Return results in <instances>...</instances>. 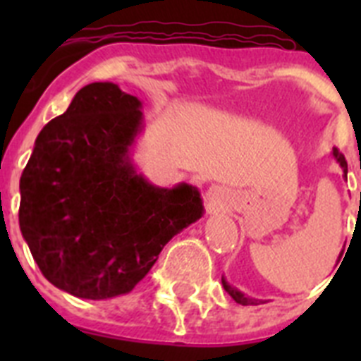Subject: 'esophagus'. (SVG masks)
<instances>
[{"label":"esophagus","mask_w":361,"mask_h":361,"mask_svg":"<svg viewBox=\"0 0 361 361\" xmlns=\"http://www.w3.org/2000/svg\"><path fill=\"white\" fill-rule=\"evenodd\" d=\"M219 195H220V193H219V190H216L215 186L209 188V191H208V199L212 200V202H216V199H219Z\"/></svg>","instance_id":"34e87169"}]
</instances>
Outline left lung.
<instances>
[{"mask_svg": "<svg viewBox=\"0 0 361 361\" xmlns=\"http://www.w3.org/2000/svg\"><path fill=\"white\" fill-rule=\"evenodd\" d=\"M333 155H334V159L340 162V166H342V170H343V173H345V178H347V161H345V157H343V153L340 152L338 148H333ZM222 286H224V289L228 291V295L231 296V298L235 300L237 304H240V305H258L260 302H262V300L250 298V296H245L244 293L238 291L237 288H231V286H229V283L226 282L224 279H222Z\"/></svg>", "mask_w": 361, "mask_h": 361, "instance_id": "left-lung-1", "label": "left lung"}]
</instances>
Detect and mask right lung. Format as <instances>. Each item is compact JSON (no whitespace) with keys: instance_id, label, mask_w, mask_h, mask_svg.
Returning <instances> with one entry per match:
<instances>
[{"instance_id":"right-lung-1","label":"right lung","mask_w":361,"mask_h":361,"mask_svg":"<svg viewBox=\"0 0 361 361\" xmlns=\"http://www.w3.org/2000/svg\"><path fill=\"white\" fill-rule=\"evenodd\" d=\"M141 101L82 86L39 132L19 191V228L41 273L78 298L126 295L168 242L204 213L195 186H153L130 159Z\"/></svg>"}]
</instances>
